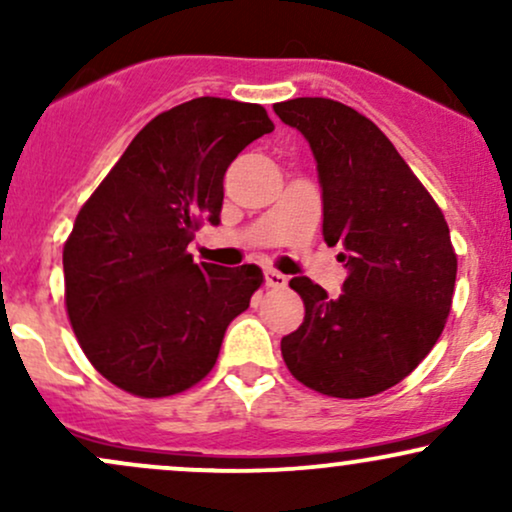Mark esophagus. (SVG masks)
Wrapping results in <instances>:
<instances>
[{
    "label": "esophagus",
    "mask_w": 512,
    "mask_h": 512,
    "mask_svg": "<svg viewBox=\"0 0 512 512\" xmlns=\"http://www.w3.org/2000/svg\"><path fill=\"white\" fill-rule=\"evenodd\" d=\"M264 281H267V286H272V289H284V286L289 284V279L281 272H276V269H267V272H264Z\"/></svg>",
    "instance_id": "esophagus-1"
}]
</instances>
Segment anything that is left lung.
Returning a JSON list of instances; mask_svg holds the SVG:
<instances>
[{
	"mask_svg": "<svg viewBox=\"0 0 512 512\" xmlns=\"http://www.w3.org/2000/svg\"><path fill=\"white\" fill-rule=\"evenodd\" d=\"M310 144L322 187V236L346 262L339 298L308 276L289 286L305 317L281 339L291 375L327 397L361 399L397 385L443 332L457 255L443 211L366 115L330 98L276 103Z\"/></svg>",
	"mask_w": 512,
	"mask_h": 512,
	"instance_id": "8db88e82",
	"label": "left lung"
}]
</instances>
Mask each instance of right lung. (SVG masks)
Returning <instances> with one entry per match:
<instances>
[{
  "label": "right lung",
  "mask_w": 512,
  "mask_h": 512,
  "mask_svg": "<svg viewBox=\"0 0 512 512\" xmlns=\"http://www.w3.org/2000/svg\"><path fill=\"white\" fill-rule=\"evenodd\" d=\"M274 129L267 110L195 98L146 125L76 216L62 252L64 301L93 368L137 397L187 390L262 286L255 264H195L187 245L219 226L223 175Z\"/></svg>",
  "instance_id": "add662e5"
}]
</instances>
